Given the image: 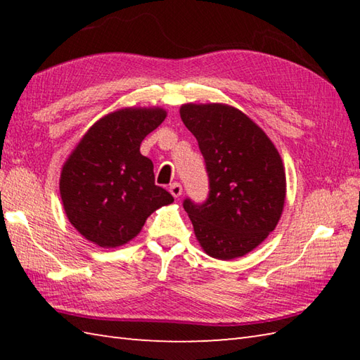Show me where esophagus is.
Wrapping results in <instances>:
<instances>
[{"label": "esophagus", "mask_w": 360, "mask_h": 360, "mask_svg": "<svg viewBox=\"0 0 360 360\" xmlns=\"http://www.w3.org/2000/svg\"><path fill=\"white\" fill-rule=\"evenodd\" d=\"M170 193L174 198H179L182 195V186L179 184V182H173V184L170 186Z\"/></svg>", "instance_id": "esophagus-1"}]
</instances>
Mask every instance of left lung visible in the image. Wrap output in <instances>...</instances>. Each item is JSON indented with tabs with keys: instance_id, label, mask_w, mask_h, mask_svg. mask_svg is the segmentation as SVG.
Listing matches in <instances>:
<instances>
[{
	"instance_id": "8db88e82",
	"label": "left lung",
	"mask_w": 360,
	"mask_h": 360,
	"mask_svg": "<svg viewBox=\"0 0 360 360\" xmlns=\"http://www.w3.org/2000/svg\"><path fill=\"white\" fill-rule=\"evenodd\" d=\"M181 119L205 160L210 192L184 201L205 254L233 259L259 246L285 207L286 173L278 150L254 120L224 103H186Z\"/></svg>"
}]
</instances>
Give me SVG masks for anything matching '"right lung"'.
Masks as SVG:
<instances>
[{"label":"right lung","instance_id":"1","mask_svg":"<svg viewBox=\"0 0 360 360\" xmlns=\"http://www.w3.org/2000/svg\"><path fill=\"white\" fill-rule=\"evenodd\" d=\"M167 111L122 108L98 119L63 164L60 196L70 223L101 248H119L142 231L145 221L173 196L155 184L153 162L141 155L145 136Z\"/></svg>","mask_w":360,"mask_h":360}]
</instances>
